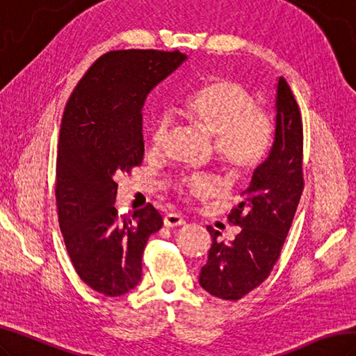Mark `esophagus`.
I'll use <instances>...</instances> for the list:
<instances>
[{
  "label": "esophagus",
  "instance_id": "1",
  "mask_svg": "<svg viewBox=\"0 0 356 356\" xmlns=\"http://www.w3.org/2000/svg\"><path fill=\"white\" fill-rule=\"evenodd\" d=\"M163 222H164V227H168V228L181 227V225L186 223L183 216H179V214H177V213H169V214H166V216H164Z\"/></svg>",
  "mask_w": 356,
  "mask_h": 356
}]
</instances>
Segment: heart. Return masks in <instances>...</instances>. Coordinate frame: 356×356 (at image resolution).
Masks as SVG:
<instances>
[{"label": "heart", "mask_w": 356, "mask_h": 356, "mask_svg": "<svg viewBox=\"0 0 356 356\" xmlns=\"http://www.w3.org/2000/svg\"><path fill=\"white\" fill-rule=\"evenodd\" d=\"M175 111L216 138V155L231 175L240 177L255 169L270 145V120L255 107L243 86L231 78H208L178 104ZM163 137L164 125L159 124L152 134L154 146H159ZM179 188L202 196L210 192L211 183L204 177H192L184 179Z\"/></svg>", "instance_id": "1"}]
</instances>
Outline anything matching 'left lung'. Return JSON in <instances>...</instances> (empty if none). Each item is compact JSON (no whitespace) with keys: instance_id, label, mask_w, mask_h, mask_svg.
Returning a JSON list of instances; mask_svg holds the SVG:
<instances>
[{"instance_id":"1","label":"left lung","mask_w":356,"mask_h":356,"mask_svg":"<svg viewBox=\"0 0 356 356\" xmlns=\"http://www.w3.org/2000/svg\"><path fill=\"white\" fill-rule=\"evenodd\" d=\"M275 133L267 157L254 170L229 220L240 232L229 243L207 227L213 245L199 273V285L214 298L238 300L257 289L278 261L303 190L302 118L282 76L276 83Z\"/></svg>"}]
</instances>
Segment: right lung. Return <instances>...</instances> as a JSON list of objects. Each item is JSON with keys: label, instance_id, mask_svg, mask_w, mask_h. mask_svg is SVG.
Masks as SVG:
<instances>
[{"label": "right lung", "instance_id": "obj_1", "mask_svg": "<svg viewBox=\"0 0 356 356\" xmlns=\"http://www.w3.org/2000/svg\"><path fill=\"white\" fill-rule=\"evenodd\" d=\"M186 60L179 51H111L65 107L56 168L60 231L78 276L104 296H122L140 282L146 241L163 225L151 204L119 218L115 175L142 163L143 104Z\"/></svg>", "mask_w": 356, "mask_h": 356}]
</instances>
